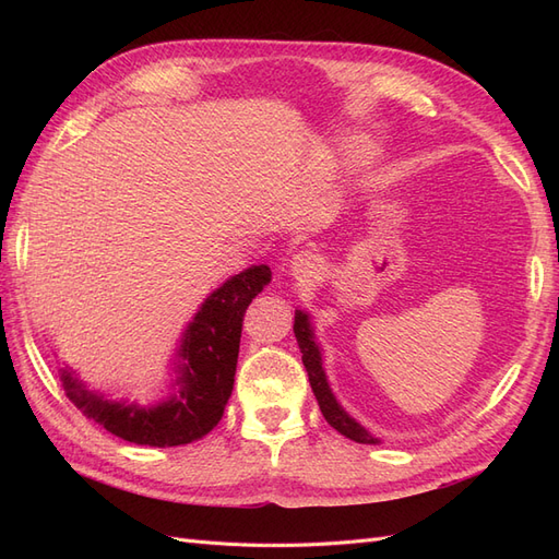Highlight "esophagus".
<instances>
[{"instance_id": "obj_1", "label": "esophagus", "mask_w": 559, "mask_h": 559, "mask_svg": "<svg viewBox=\"0 0 559 559\" xmlns=\"http://www.w3.org/2000/svg\"><path fill=\"white\" fill-rule=\"evenodd\" d=\"M319 265H321V261H319V257H314L312 251H300V253H296L289 267H292V275L294 277L310 280V277L317 275Z\"/></svg>"}]
</instances>
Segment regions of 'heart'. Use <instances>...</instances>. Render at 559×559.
<instances>
[{
	"label": "heart",
	"instance_id": "obj_1",
	"mask_svg": "<svg viewBox=\"0 0 559 559\" xmlns=\"http://www.w3.org/2000/svg\"><path fill=\"white\" fill-rule=\"evenodd\" d=\"M347 156H349V160L354 165H361V163H366L370 158V146L366 142H354L349 146V154Z\"/></svg>",
	"mask_w": 559,
	"mask_h": 559
}]
</instances>
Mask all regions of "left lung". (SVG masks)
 I'll use <instances>...</instances> for the list:
<instances>
[{
    "instance_id": "8db88e82",
    "label": "left lung",
    "mask_w": 559,
    "mask_h": 559,
    "mask_svg": "<svg viewBox=\"0 0 559 559\" xmlns=\"http://www.w3.org/2000/svg\"><path fill=\"white\" fill-rule=\"evenodd\" d=\"M294 333H296V341H298V347H300V354H302V366H306V370H308L310 386H312V392L317 396L319 411H321V415H324V419L335 431H341L345 438H349V441H354V443H366V445L380 443L378 438L370 433L366 427H361L357 419L349 417L347 411L333 396L329 380H326L324 361H321V347H319L317 337H314V329L310 324V314L306 310H296Z\"/></svg>"
}]
</instances>
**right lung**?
<instances>
[{
  "instance_id": "right-lung-1",
  "label": "right lung",
  "mask_w": 559,
  "mask_h": 559,
  "mask_svg": "<svg viewBox=\"0 0 559 559\" xmlns=\"http://www.w3.org/2000/svg\"><path fill=\"white\" fill-rule=\"evenodd\" d=\"M270 277L267 265H251L205 298L181 333L173 366L175 380L160 401L151 405L111 401L91 392L67 366L60 368L64 394L88 419L123 441L151 448L198 441L224 415L238 366L242 317Z\"/></svg>"
}]
</instances>
